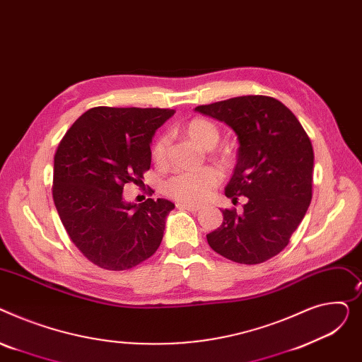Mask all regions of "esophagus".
Instances as JSON below:
<instances>
[{
  "label": "esophagus",
  "mask_w": 362,
  "mask_h": 362,
  "mask_svg": "<svg viewBox=\"0 0 362 362\" xmlns=\"http://www.w3.org/2000/svg\"><path fill=\"white\" fill-rule=\"evenodd\" d=\"M177 209H182V210H189V211H199L202 210L200 206H194V204H184V203H177Z\"/></svg>",
  "instance_id": "obj_1"
}]
</instances>
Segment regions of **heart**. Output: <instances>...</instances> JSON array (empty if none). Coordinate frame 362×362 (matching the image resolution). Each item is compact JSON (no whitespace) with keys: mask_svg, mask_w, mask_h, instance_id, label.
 <instances>
[{"mask_svg":"<svg viewBox=\"0 0 362 362\" xmlns=\"http://www.w3.org/2000/svg\"><path fill=\"white\" fill-rule=\"evenodd\" d=\"M184 134L203 148H211L219 139L218 125L207 118H193L184 125ZM166 139L160 137L152 147V160L163 165L166 160ZM221 181V173L214 166H204L197 171L180 173L169 178L165 184V193L184 204H199L206 202L211 191Z\"/></svg>","mask_w":362,"mask_h":362,"instance_id":"heart-1","label":"heart"}]
</instances>
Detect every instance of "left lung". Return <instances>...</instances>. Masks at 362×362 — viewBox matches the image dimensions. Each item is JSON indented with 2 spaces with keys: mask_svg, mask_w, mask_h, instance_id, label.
<instances>
[{
  "mask_svg": "<svg viewBox=\"0 0 362 362\" xmlns=\"http://www.w3.org/2000/svg\"><path fill=\"white\" fill-rule=\"evenodd\" d=\"M197 112L225 122L238 136L237 165L225 196L247 197L243 214L222 210V225L206 235L225 259L259 264L279 254L304 219L313 197L314 152L296 117L262 95L200 105Z\"/></svg>",
  "mask_w": 362,
  "mask_h": 362,
  "instance_id": "left-lung-1",
  "label": "left lung"
}]
</instances>
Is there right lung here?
<instances>
[{
	"label": "right lung",
	"mask_w": 362,
	"mask_h": 362,
	"mask_svg": "<svg viewBox=\"0 0 362 362\" xmlns=\"http://www.w3.org/2000/svg\"><path fill=\"white\" fill-rule=\"evenodd\" d=\"M175 114L160 108L96 106L62 137L54 158L52 197L70 240L93 264L132 269L159 248L175 204L165 199L125 202L152 162L151 143Z\"/></svg>",
	"instance_id": "right-lung-1"
}]
</instances>
